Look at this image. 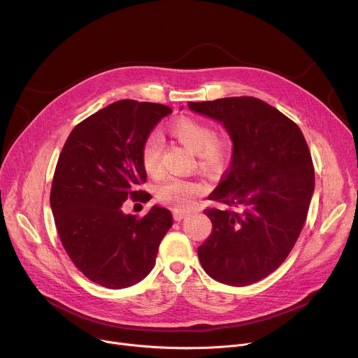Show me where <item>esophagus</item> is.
Masks as SVG:
<instances>
[{"mask_svg":"<svg viewBox=\"0 0 358 358\" xmlns=\"http://www.w3.org/2000/svg\"><path fill=\"white\" fill-rule=\"evenodd\" d=\"M173 215H174V220H176V221H181V220H184L188 214H187L185 211H174Z\"/></svg>","mask_w":358,"mask_h":358,"instance_id":"obj_1","label":"esophagus"}]
</instances>
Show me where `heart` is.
<instances>
[{
	"mask_svg": "<svg viewBox=\"0 0 358 358\" xmlns=\"http://www.w3.org/2000/svg\"><path fill=\"white\" fill-rule=\"evenodd\" d=\"M170 134L196 155L198 169L203 173H220L231 155V138L225 133H213L208 123L192 117H178L169 126ZM141 164L147 174L156 176L160 169V143L148 137L141 147ZM201 187L196 182L167 177L156 187V198L176 208H185Z\"/></svg>",
	"mask_w": 358,
	"mask_h": 358,
	"instance_id": "1",
	"label": "heart"
}]
</instances>
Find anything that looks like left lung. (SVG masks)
Returning a JSON list of instances; mask_svg holds the SVG:
<instances>
[{
	"label": "left lung",
	"mask_w": 358,
	"mask_h": 358,
	"mask_svg": "<svg viewBox=\"0 0 358 358\" xmlns=\"http://www.w3.org/2000/svg\"><path fill=\"white\" fill-rule=\"evenodd\" d=\"M188 108L229 134L231 164L208 198L241 210L203 211L213 232L198 246L199 262L224 285L259 282L287 258L308 217L315 191L308 143L296 123L259 99L188 101Z\"/></svg>",
	"instance_id": "8db88e82"
}]
</instances>
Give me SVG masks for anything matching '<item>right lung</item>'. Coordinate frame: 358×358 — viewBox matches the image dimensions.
<instances>
[{
    "mask_svg": "<svg viewBox=\"0 0 358 358\" xmlns=\"http://www.w3.org/2000/svg\"><path fill=\"white\" fill-rule=\"evenodd\" d=\"M171 112L150 101L119 100L80 122L62 148L50 208L71 261L100 286L123 289L143 280L173 225L171 213L159 206L140 220L122 211L129 196L141 199L137 187L147 180L141 147Z\"/></svg>",
    "mask_w": 358,
    "mask_h": 358,
    "instance_id": "obj_1",
    "label": "right lung"
}]
</instances>
